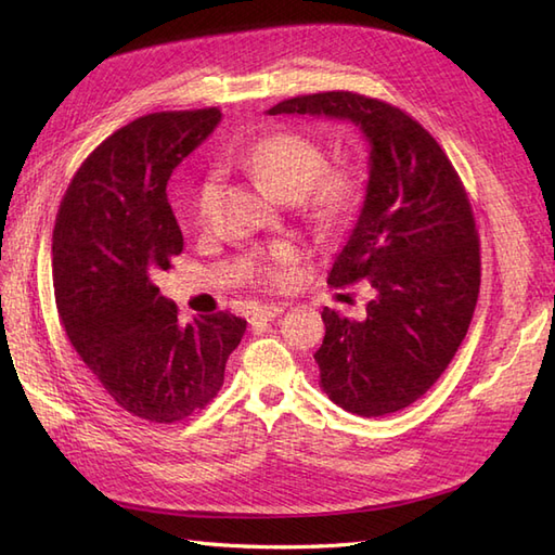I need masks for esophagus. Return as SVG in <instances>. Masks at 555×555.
<instances>
[{
  "label": "esophagus",
  "mask_w": 555,
  "mask_h": 555,
  "mask_svg": "<svg viewBox=\"0 0 555 555\" xmlns=\"http://www.w3.org/2000/svg\"><path fill=\"white\" fill-rule=\"evenodd\" d=\"M282 310H285V306L282 304H266V306H256L251 313H249V322H268L278 318Z\"/></svg>",
  "instance_id": "34e87169"
}]
</instances>
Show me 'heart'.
Instances as JSON below:
<instances>
[{"label":"heart","instance_id":"1","mask_svg":"<svg viewBox=\"0 0 555 555\" xmlns=\"http://www.w3.org/2000/svg\"><path fill=\"white\" fill-rule=\"evenodd\" d=\"M237 162L251 171L268 191L280 197H304L310 216L322 225H339L356 214L362 197V176L350 165L327 164L324 147L308 133L280 129L256 139L237 155ZM216 176L209 173L199 181L193 209L199 221H207L216 199ZM296 259L292 245H275L263 261L259 273L263 280L280 285L287 280V268Z\"/></svg>","mask_w":555,"mask_h":555}]
</instances>
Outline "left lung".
Instances as JSON below:
<instances>
[{"mask_svg":"<svg viewBox=\"0 0 555 555\" xmlns=\"http://www.w3.org/2000/svg\"><path fill=\"white\" fill-rule=\"evenodd\" d=\"M268 115L348 119L370 141L358 223L327 282L370 280L367 315L324 308L320 386L360 416L410 408L448 370L480 292V242L464 183L438 141L400 107L353 91L287 99Z\"/></svg>","mask_w":555,"mask_h":555,"instance_id":"1","label":"left lung"}]
</instances>
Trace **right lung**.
I'll return each mask as SVG.
<instances>
[{"instance_id": "right-lung-1", "label": "right lung", "mask_w": 555, "mask_h": 555, "mask_svg": "<svg viewBox=\"0 0 555 555\" xmlns=\"http://www.w3.org/2000/svg\"><path fill=\"white\" fill-rule=\"evenodd\" d=\"M219 119V107H205L121 127L77 169L53 228V294L67 339L121 410L153 424L205 410L247 330L231 313L181 324L153 282L183 251L169 176Z\"/></svg>"}]
</instances>
